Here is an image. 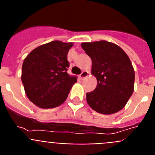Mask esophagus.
<instances>
[{
	"instance_id": "esophagus-1",
	"label": "esophagus",
	"mask_w": 155,
	"mask_h": 155,
	"mask_svg": "<svg viewBox=\"0 0 155 155\" xmlns=\"http://www.w3.org/2000/svg\"><path fill=\"white\" fill-rule=\"evenodd\" d=\"M88 76V72L86 71H82V73L80 74V78L81 79V80H83L84 78H85L86 77Z\"/></svg>"
}]
</instances>
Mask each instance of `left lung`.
<instances>
[{"mask_svg": "<svg viewBox=\"0 0 155 155\" xmlns=\"http://www.w3.org/2000/svg\"><path fill=\"white\" fill-rule=\"evenodd\" d=\"M81 47L91 57V74L98 81L95 89L86 94L87 104L102 114L117 113L134 92L135 74L130 60L120 46L107 41L83 42Z\"/></svg>", "mask_w": 155, "mask_h": 155, "instance_id": "1", "label": "left lung"}]
</instances>
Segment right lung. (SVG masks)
I'll list each match as a JSON object with an SVG mask.
<instances>
[{
    "label": "right lung",
    "instance_id": "add662e5",
    "mask_svg": "<svg viewBox=\"0 0 155 155\" xmlns=\"http://www.w3.org/2000/svg\"><path fill=\"white\" fill-rule=\"evenodd\" d=\"M72 42L52 41L35 48L23 61L21 81L27 97L42 109L65 102L76 76L68 74V53Z\"/></svg>",
    "mask_w": 155,
    "mask_h": 155
}]
</instances>
